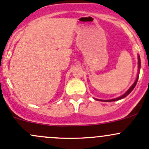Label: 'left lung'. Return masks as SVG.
Wrapping results in <instances>:
<instances>
[{
	"mask_svg": "<svg viewBox=\"0 0 149 149\" xmlns=\"http://www.w3.org/2000/svg\"><path fill=\"white\" fill-rule=\"evenodd\" d=\"M138 64H139V70H140V68H141V59H140V56H138ZM138 79H139V74H138L136 79L135 82L134 83V84H133V85L129 88V89H128L127 91L124 93V94L122 95L121 96H119L118 98H114V99H111V100H101V99H96V98H95V100H98V101H104V102H110V101H118V100L122 99V98H125V97L127 96V95L129 94V93H131L133 90H134V88H135L136 85V84H137Z\"/></svg>",
	"mask_w": 149,
	"mask_h": 149,
	"instance_id": "obj_1",
	"label": "left lung"
}]
</instances>
